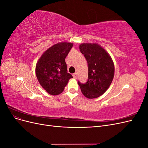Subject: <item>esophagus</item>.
Returning a JSON list of instances; mask_svg holds the SVG:
<instances>
[{
	"instance_id": "34e87169",
	"label": "esophagus",
	"mask_w": 148,
	"mask_h": 148,
	"mask_svg": "<svg viewBox=\"0 0 148 148\" xmlns=\"http://www.w3.org/2000/svg\"><path fill=\"white\" fill-rule=\"evenodd\" d=\"M73 78H74L77 79V73H74V74H73Z\"/></svg>"
}]
</instances>
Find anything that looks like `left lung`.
<instances>
[{"instance_id":"8db88e82","label":"left lung","mask_w":148,"mask_h":148,"mask_svg":"<svg viewBox=\"0 0 148 148\" xmlns=\"http://www.w3.org/2000/svg\"><path fill=\"white\" fill-rule=\"evenodd\" d=\"M79 51L88 62V79L78 84L83 95L88 99L102 95L110 86L114 77V62L109 53L97 43H82Z\"/></svg>"}]
</instances>
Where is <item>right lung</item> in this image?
Listing matches in <instances>:
<instances>
[{
    "label": "right lung",
    "mask_w": 148,
    "mask_h": 148,
    "mask_svg": "<svg viewBox=\"0 0 148 148\" xmlns=\"http://www.w3.org/2000/svg\"><path fill=\"white\" fill-rule=\"evenodd\" d=\"M73 43L60 42L47 49L36 65V75L41 86L49 95L56 96L63 92L72 75L67 72L65 58Z\"/></svg>",
    "instance_id": "obj_1"
}]
</instances>
